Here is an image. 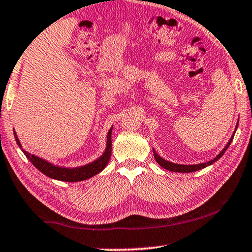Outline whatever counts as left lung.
I'll return each mask as SVG.
<instances>
[{"instance_id": "obj_1", "label": "left lung", "mask_w": 252, "mask_h": 252, "mask_svg": "<svg viewBox=\"0 0 252 252\" xmlns=\"http://www.w3.org/2000/svg\"><path fill=\"white\" fill-rule=\"evenodd\" d=\"M237 128V127H236ZM234 134H235V132H234ZM233 137H230V140L228 141V143L226 144V147L223 148V149L220 151V154L217 156L216 158H213L212 160L208 161V163H202V164H196V165H181V164H174V163H171V161H167L161 158L159 155L156 154V151L154 150V156H155V159L157 160V163L160 165L161 167H164L165 170H168V171H172V172H180V173H190V172H195V171H198L201 170V168H204L206 166H209V165H211L215 163V161H217L219 159L220 157L222 156L223 154H225V151L227 150V148L229 147V144L232 143L233 141Z\"/></svg>"}]
</instances>
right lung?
Wrapping results in <instances>:
<instances>
[{
  "label": "right lung",
  "instance_id": "add662e5",
  "mask_svg": "<svg viewBox=\"0 0 252 252\" xmlns=\"http://www.w3.org/2000/svg\"><path fill=\"white\" fill-rule=\"evenodd\" d=\"M111 133H112V127L110 128L108 133L106 148H105L104 154H103L101 157L97 158V159L94 161H92V163L84 165V166L67 168V167L56 166V165H53L51 163H49V161L42 159V158L34 156V155L27 153V151H25L22 148V144H20L18 137H17L16 132H13L17 144H18L20 149L23 150V153L25 154V156L29 158V160L37 168V170L42 172L43 174H46L47 177H49L51 179H56V180H60V181H68V182L87 180V179L94 177V175L104 170L105 166L109 163L110 157H111V149H112Z\"/></svg>",
  "mask_w": 252,
  "mask_h": 252
}]
</instances>
